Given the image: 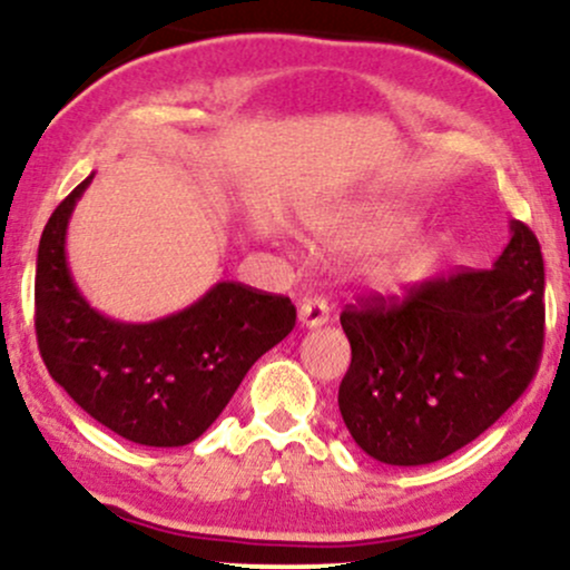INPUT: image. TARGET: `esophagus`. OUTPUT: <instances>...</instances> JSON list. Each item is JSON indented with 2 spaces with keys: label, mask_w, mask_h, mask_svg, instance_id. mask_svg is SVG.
<instances>
[{
  "label": "esophagus",
  "mask_w": 570,
  "mask_h": 570,
  "mask_svg": "<svg viewBox=\"0 0 570 570\" xmlns=\"http://www.w3.org/2000/svg\"><path fill=\"white\" fill-rule=\"evenodd\" d=\"M327 317H331V306H327V301L320 298V296L306 298L304 304H301V309H298V323L304 327L325 325Z\"/></svg>",
  "instance_id": "34e87169"
}]
</instances>
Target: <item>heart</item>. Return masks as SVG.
Masks as SVG:
<instances>
[{
	"label": "heart",
	"instance_id": "b5f03b06",
	"mask_svg": "<svg viewBox=\"0 0 570 570\" xmlns=\"http://www.w3.org/2000/svg\"><path fill=\"white\" fill-rule=\"evenodd\" d=\"M407 229H411V218L403 210L386 203H367L352 207V210L341 213V216L320 226L317 243L325 253L354 256V253L379 250V247L397 243ZM438 250L440 243L432 237L405 245L379 269L381 285H397L405 274L438 256Z\"/></svg>",
	"mask_w": 570,
	"mask_h": 570
}]
</instances>
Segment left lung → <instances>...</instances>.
Segmentation results:
<instances>
[{"label":"left lung","instance_id":"8db88e82","mask_svg":"<svg viewBox=\"0 0 570 570\" xmlns=\"http://www.w3.org/2000/svg\"><path fill=\"white\" fill-rule=\"evenodd\" d=\"M493 269H459L400 298L341 312L352 365L338 411L367 456L440 461L497 424L537 376L544 346V258L523 220Z\"/></svg>","mask_w":570,"mask_h":570}]
</instances>
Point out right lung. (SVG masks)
<instances>
[{"label":"right lung","instance_id":"right-lung-1","mask_svg":"<svg viewBox=\"0 0 570 570\" xmlns=\"http://www.w3.org/2000/svg\"><path fill=\"white\" fill-rule=\"evenodd\" d=\"M92 176L47 220L33 327L56 384L98 424L138 445L178 448L220 416L245 373L296 325L291 298L218 283L154 323H119L87 304L66 261V229Z\"/></svg>","mask_w":570,"mask_h":570}]
</instances>
